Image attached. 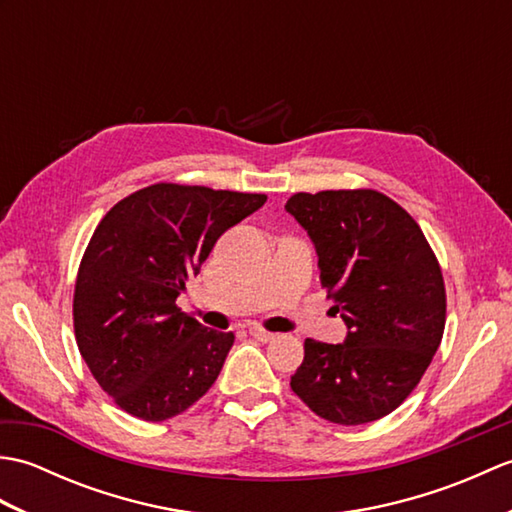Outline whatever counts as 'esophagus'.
<instances>
[{
    "mask_svg": "<svg viewBox=\"0 0 512 512\" xmlns=\"http://www.w3.org/2000/svg\"><path fill=\"white\" fill-rule=\"evenodd\" d=\"M248 332H250V336H253V339L259 341V343H268V341L275 339L273 332H266V330H262V328H257V325H253V328H250Z\"/></svg>",
    "mask_w": 512,
    "mask_h": 512,
    "instance_id": "34e87169",
    "label": "esophagus"
}]
</instances>
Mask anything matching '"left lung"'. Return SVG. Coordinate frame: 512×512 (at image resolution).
I'll list each match as a JSON object with an SVG mask.
<instances>
[{
  "mask_svg": "<svg viewBox=\"0 0 512 512\" xmlns=\"http://www.w3.org/2000/svg\"><path fill=\"white\" fill-rule=\"evenodd\" d=\"M286 211L319 255L321 284L345 321L343 343L308 339L290 387L336 424H365L405 400L438 352L447 295L416 220L372 189L295 193Z\"/></svg>",
  "mask_w": 512,
  "mask_h": 512,
  "instance_id": "8db88e82",
  "label": "left lung"
}]
</instances>
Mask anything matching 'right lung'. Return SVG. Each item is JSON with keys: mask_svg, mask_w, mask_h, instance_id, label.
Returning a JSON list of instances; mask_svg holds the SVG:
<instances>
[{"mask_svg": "<svg viewBox=\"0 0 512 512\" xmlns=\"http://www.w3.org/2000/svg\"><path fill=\"white\" fill-rule=\"evenodd\" d=\"M264 193L151 184L114 204L74 286V334L96 383L149 422L178 416L220 376L233 332L204 328L176 299L228 228Z\"/></svg>", "mask_w": 512, "mask_h": 512, "instance_id": "add662e5", "label": "right lung"}]
</instances>
